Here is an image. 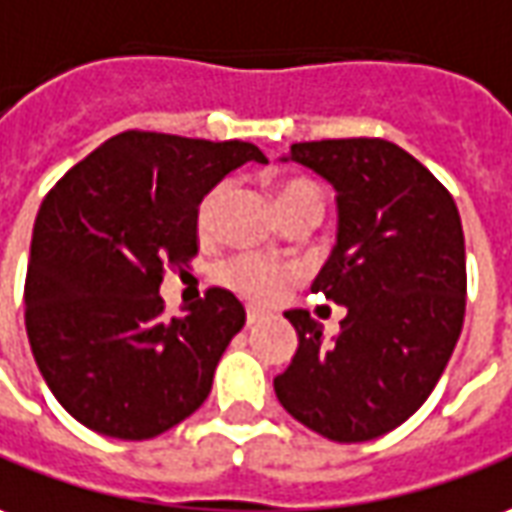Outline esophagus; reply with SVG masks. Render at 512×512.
<instances>
[{"label":"esophagus","instance_id":"34e87169","mask_svg":"<svg viewBox=\"0 0 512 512\" xmlns=\"http://www.w3.org/2000/svg\"><path fill=\"white\" fill-rule=\"evenodd\" d=\"M262 320H264L262 312H259V309H253V306H250V309H248V326H256V323H262Z\"/></svg>","mask_w":512,"mask_h":512}]
</instances>
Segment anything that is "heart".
<instances>
[{
  "label": "heart",
  "instance_id": "b5f03b06",
  "mask_svg": "<svg viewBox=\"0 0 512 512\" xmlns=\"http://www.w3.org/2000/svg\"><path fill=\"white\" fill-rule=\"evenodd\" d=\"M278 211L284 214L292 206H298L309 197H320L317 186L306 178H278L273 183ZM222 203H225V186H211L206 195L200 197L195 209V228L200 236H214L217 222H220ZM298 276L292 264L273 262L256 253H239L231 256L228 262L217 267V281L222 287L234 290L236 295L248 298L253 303H273L281 298V292L290 287Z\"/></svg>",
  "mask_w": 512,
  "mask_h": 512
}]
</instances>
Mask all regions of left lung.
Here are the masks:
<instances>
[{"instance_id":"left-lung-1","label":"left lung","mask_w":512,"mask_h":512,"mask_svg":"<svg viewBox=\"0 0 512 512\" xmlns=\"http://www.w3.org/2000/svg\"><path fill=\"white\" fill-rule=\"evenodd\" d=\"M292 161L337 189V245L312 284L348 315L323 340L309 312L276 396L295 421L337 443L401 426L449 365L465 317V239L449 189L387 139H320Z\"/></svg>"}]
</instances>
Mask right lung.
I'll return each mask as SVG.
<instances>
[{
  "label": "right lung",
  "instance_id": "right-lung-1",
  "mask_svg": "<svg viewBox=\"0 0 512 512\" xmlns=\"http://www.w3.org/2000/svg\"><path fill=\"white\" fill-rule=\"evenodd\" d=\"M256 144L125 130L74 164L44 197L24 281V326L52 396L80 424L150 440L209 398L245 306L211 287L167 317L158 287L200 250V197Z\"/></svg>",
  "mask_w": 512,
  "mask_h": 512
}]
</instances>
